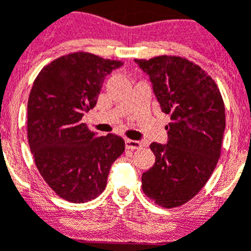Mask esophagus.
I'll use <instances>...</instances> for the list:
<instances>
[{
    "label": "esophagus",
    "instance_id": "obj_1",
    "mask_svg": "<svg viewBox=\"0 0 251 251\" xmlns=\"http://www.w3.org/2000/svg\"><path fill=\"white\" fill-rule=\"evenodd\" d=\"M126 147L128 150H139L142 147L141 142L139 141H133V139H126Z\"/></svg>",
    "mask_w": 251,
    "mask_h": 251
}]
</instances>
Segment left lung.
<instances>
[{
  "mask_svg": "<svg viewBox=\"0 0 251 251\" xmlns=\"http://www.w3.org/2000/svg\"><path fill=\"white\" fill-rule=\"evenodd\" d=\"M150 76L162 112L171 115L167 143L153 142L154 165L142 175V188L162 207L190 201L205 186L220 158L225 106L207 73L187 59L134 60Z\"/></svg>",
  "mask_w": 251,
  "mask_h": 251,
  "instance_id": "1",
  "label": "left lung"
}]
</instances>
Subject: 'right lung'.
<instances>
[{
  "label": "right lung",
  "instance_id": "1",
  "mask_svg": "<svg viewBox=\"0 0 251 251\" xmlns=\"http://www.w3.org/2000/svg\"><path fill=\"white\" fill-rule=\"evenodd\" d=\"M123 63L73 52L40 72L27 103V138L35 165L65 200L90 201L104 191L113 162L124 152L122 137H103L81 122L93 109L106 75Z\"/></svg>",
  "mask_w": 251,
  "mask_h": 251
}]
</instances>
